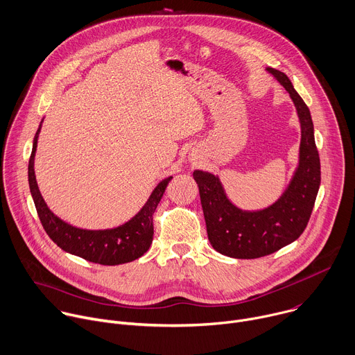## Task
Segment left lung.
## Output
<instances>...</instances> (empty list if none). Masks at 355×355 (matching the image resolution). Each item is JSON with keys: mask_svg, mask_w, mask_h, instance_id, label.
<instances>
[{"mask_svg": "<svg viewBox=\"0 0 355 355\" xmlns=\"http://www.w3.org/2000/svg\"><path fill=\"white\" fill-rule=\"evenodd\" d=\"M270 74L290 94L301 123L300 164L287 190L270 207L243 211L230 201L218 176L194 171L208 241L221 254L257 259L297 241L311 218L320 186V159L315 144L311 112L290 78L278 69Z\"/></svg>", "mask_w": 355, "mask_h": 355, "instance_id": "left-lung-1", "label": "left lung"}]
</instances>
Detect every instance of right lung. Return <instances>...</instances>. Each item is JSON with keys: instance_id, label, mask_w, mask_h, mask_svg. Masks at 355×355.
Here are the masks:
<instances>
[{"instance_id": "obj_1", "label": "right lung", "mask_w": 355, "mask_h": 355, "mask_svg": "<svg viewBox=\"0 0 355 355\" xmlns=\"http://www.w3.org/2000/svg\"><path fill=\"white\" fill-rule=\"evenodd\" d=\"M39 131L40 127L33 138V148L28 166V179L37 216L50 239L58 248L71 254L103 266H117L143 256L150 249L154 238L153 216L168 183L173 176H169L158 183L144 207L128 223L117 228L99 231L76 228L55 217L39 191L33 168Z\"/></svg>"}]
</instances>
